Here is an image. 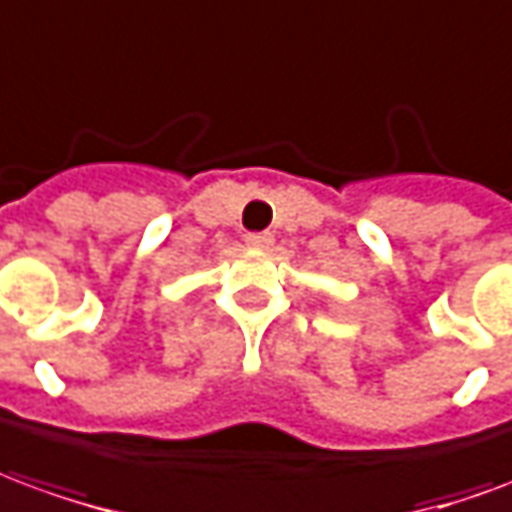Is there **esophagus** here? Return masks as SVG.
Wrapping results in <instances>:
<instances>
[{
  "instance_id": "1",
  "label": "esophagus",
  "mask_w": 512,
  "mask_h": 512,
  "mask_svg": "<svg viewBox=\"0 0 512 512\" xmlns=\"http://www.w3.org/2000/svg\"><path fill=\"white\" fill-rule=\"evenodd\" d=\"M271 244H274L271 233H246V246H252V249H268Z\"/></svg>"
}]
</instances>
